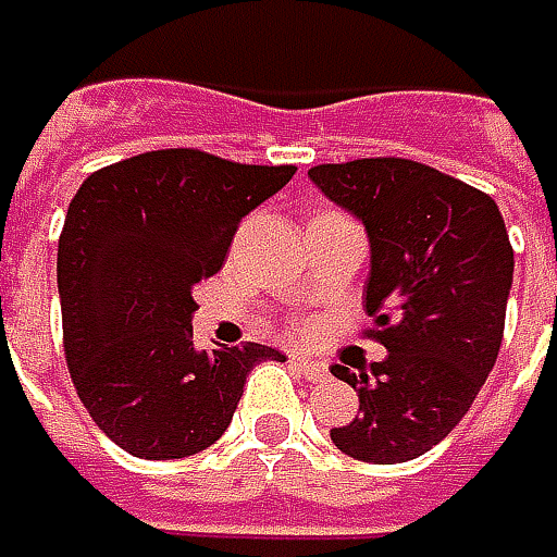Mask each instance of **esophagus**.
Here are the masks:
<instances>
[{"label":"esophagus","mask_w":557,"mask_h":557,"mask_svg":"<svg viewBox=\"0 0 557 557\" xmlns=\"http://www.w3.org/2000/svg\"><path fill=\"white\" fill-rule=\"evenodd\" d=\"M292 367L304 379H313V382H322L329 375V367L322 360H310V357H292Z\"/></svg>","instance_id":"esophagus-1"}]
</instances>
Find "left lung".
I'll return each instance as SVG.
<instances>
[{
    "mask_svg": "<svg viewBox=\"0 0 557 557\" xmlns=\"http://www.w3.org/2000/svg\"><path fill=\"white\" fill-rule=\"evenodd\" d=\"M370 240L367 313L388 357L335 367L357 417L329 432L348 458L404 463L460 423L495 367L515 250L495 200L410 159H354L307 172Z\"/></svg>",
    "mask_w": 557,
    "mask_h": 557,
    "instance_id": "1",
    "label": "left lung"
}]
</instances>
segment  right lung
Wrapping results in <instances>:
<instances>
[{
	"mask_svg": "<svg viewBox=\"0 0 557 557\" xmlns=\"http://www.w3.org/2000/svg\"><path fill=\"white\" fill-rule=\"evenodd\" d=\"M294 165H240L156 150L94 172L59 237V300L71 379L94 423L127 455L190 458L228 430L265 345L200 350L194 288L225 263L247 212Z\"/></svg>",
	"mask_w": 557,
	"mask_h": 557,
	"instance_id": "obj_1",
	"label": "right lung"
}]
</instances>
